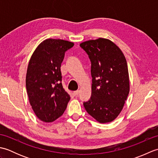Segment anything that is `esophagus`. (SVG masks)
<instances>
[{
  "instance_id": "1",
  "label": "esophagus",
  "mask_w": 158,
  "mask_h": 158,
  "mask_svg": "<svg viewBox=\"0 0 158 158\" xmlns=\"http://www.w3.org/2000/svg\"><path fill=\"white\" fill-rule=\"evenodd\" d=\"M79 92H80L79 90H77V91H75V92H73V94L75 95V96H77L79 94Z\"/></svg>"
}]
</instances>
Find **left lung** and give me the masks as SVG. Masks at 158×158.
<instances>
[{
    "label": "left lung",
    "mask_w": 158,
    "mask_h": 158,
    "mask_svg": "<svg viewBox=\"0 0 158 158\" xmlns=\"http://www.w3.org/2000/svg\"><path fill=\"white\" fill-rule=\"evenodd\" d=\"M80 46L88 53L92 62V96L83 106L98 122H111L122 110L130 92L125 56L119 47L108 39L89 40Z\"/></svg>",
    "instance_id": "left-lung-1"
}]
</instances>
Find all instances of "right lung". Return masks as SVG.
<instances>
[{"label": "right lung", "instance_id": "add662e5", "mask_svg": "<svg viewBox=\"0 0 158 158\" xmlns=\"http://www.w3.org/2000/svg\"><path fill=\"white\" fill-rule=\"evenodd\" d=\"M73 45L65 40L45 39L29 60L26 77L29 102L43 122H53L62 116L70 99L63 88L60 67L65 52Z\"/></svg>", "mask_w": 158, "mask_h": 158}]
</instances>
